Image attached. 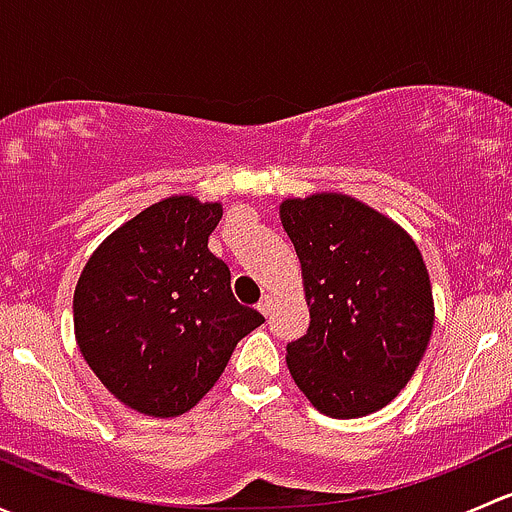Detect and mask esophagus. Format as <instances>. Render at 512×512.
I'll use <instances>...</instances> for the list:
<instances>
[{
	"mask_svg": "<svg viewBox=\"0 0 512 512\" xmlns=\"http://www.w3.org/2000/svg\"><path fill=\"white\" fill-rule=\"evenodd\" d=\"M257 309H260V312L265 314V317H270V312H272V297H270V294H265V297L260 299Z\"/></svg>",
	"mask_w": 512,
	"mask_h": 512,
	"instance_id": "obj_1",
	"label": "esophagus"
}]
</instances>
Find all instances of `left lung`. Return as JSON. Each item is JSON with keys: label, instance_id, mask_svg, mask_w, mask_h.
<instances>
[{"label": "left lung", "instance_id": "left-lung-1", "mask_svg": "<svg viewBox=\"0 0 512 512\" xmlns=\"http://www.w3.org/2000/svg\"><path fill=\"white\" fill-rule=\"evenodd\" d=\"M309 329L287 344L294 384L332 418L384 409L414 376L433 329L428 270L409 232L342 193L287 198Z\"/></svg>", "mask_w": 512, "mask_h": 512}]
</instances>
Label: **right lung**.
Returning a JSON list of instances; mask_svg holds the SVG:
<instances>
[{
    "mask_svg": "<svg viewBox=\"0 0 512 512\" xmlns=\"http://www.w3.org/2000/svg\"><path fill=\"white\" fill-rule=\"evenodd\" d=\"M220 203L173 195L98 245L74 292L76 342L101 384L146 416H180L215 386L265 322L208 250Z\"/></svg>",
    "mask_w": 512,
    "mask_h": 512,
    "instance_id": "1",
    "label": "right lung"
}]
</instances>
